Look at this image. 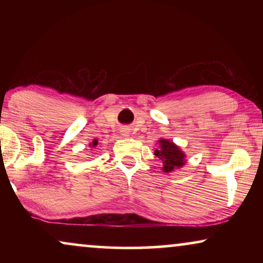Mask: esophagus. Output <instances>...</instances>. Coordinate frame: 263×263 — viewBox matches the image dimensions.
Masks as SVG:
<instances>
[{
  "mask_svg": "<svg viewBox=\"0 0 263 263\" xmlns=\"http://www.w3.org/2000/svg\"><path fill=\"white\" fill-rule=\"evenodd\" d=\"M122 132H123V134H122V135H128V133H127V130H122Z\"/></svg>",
  "mask_w": 263,
  "mask_h": 263,
  "instance_id": "1",
  "label": "esophagus"
}]
</instances>
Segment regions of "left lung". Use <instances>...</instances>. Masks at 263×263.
Here are the masks:
<instances>
[{
	"instance_id": "obj_1",
	"label": "left lung",
	"mask_w": 263,
	"mask_h": 263,
	"mask_svg": "<svg viewBox=\"0 0 263 263\" xmlns=\"http://www.w3.org/2000/svg\"><path fill=\"white\" fill-rule=\"evenodd\" d=\"M158 143H159V148L154 151V154L161 161V170H163V172L170 174V172H174L177 168L184 166L186 163V156L181 149V147L167 139L158 140Z\"/></svg>"
}]
</instances>
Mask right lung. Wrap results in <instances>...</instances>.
I'll return each instance as SVG.
<instances>
[{"label": "right lung", "mask_w": 263, "mask_h": 263, "mask_svg": "<svg viewBox=\"0 0 263 263\" xmlns=\"http://www.w3.org/2000/svg\"><path fill=\"white\" fill-rule=\"evenodd\" d=\"M97 146H98V140L97 139H95L91 143H89V147H91V148H95V147H97Z\"/></svg>", "instance_id": "1"}]
</instances>
